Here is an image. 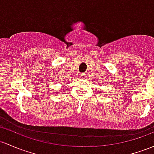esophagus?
Instances as JSON below:
<instances>
[{
    "label": "esophagus",
    "mask_w": 154,
    "mask_h": 154,
    "mask_svg": "<svg viewBox=\"0 0 154 154\" xmlns=\"http://www.w3.org/2000/svg\"><path fill=\"white\" fill-rule=\"evenodd\" d=\"M79 77H80V79H85L86 74H84V73H81L80 75H79Z\"/></svg>",
    "instance_id": "obj_1"
}]
</instances>
